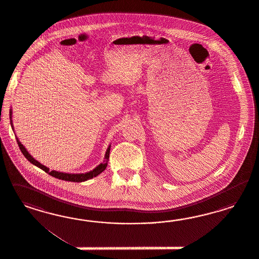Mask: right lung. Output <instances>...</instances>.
I'll return each mask as SVG.
<instances>
[{"label":"right lung","mask_w":259,"mask_h":259,"mask_svg":"<svg viewBox=\"0 0 259 259\" xmlns=\"http://www.w3.org/2000/svg\"><path fill=\"white\" fill-rule=\"evenodd\" d=\"M10 118H12V111L10 110ZM10 123L12 126V129L14 130L13 128V123H12V119H10ZM16 140L18 142V145L20 147V149L22 151L23 155L24 157H26V159H28L32 164L37 166L40 168L41 170H44L45 172L49 174L50 176L54 177L56 179H59V180H62V181H73V182H82V181H87L90 179H93L95 177H97L98 175H100L101 172H103L107 166L108 163V160H109V154H110V147L111 145H109V147L106 150V153H105V157H104V160L103 162L101 163L100 165H98L95 169H93L92 171L90 172H84V174H67V172H58V171H49V168H47V166L45 165L40 164L39 161H37L34 157H32L31 155L27 152V150L24 148V145L21 143V141H19V139L16 137Z\"/></svg>","instance_id":"add662e5"}]
</instances>
